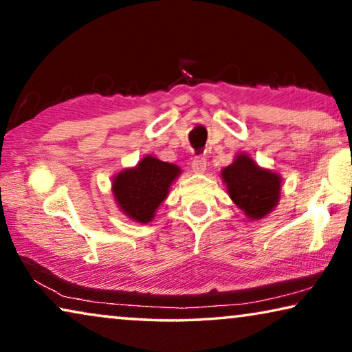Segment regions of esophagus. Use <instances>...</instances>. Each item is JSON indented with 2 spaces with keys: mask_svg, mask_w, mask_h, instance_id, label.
I'll return each instance as SVG.
<instances>
[{
  "mask_svg": "<svg viewBox=\"0 0 352 352\" xmlns=\"http://www.w3.org/2000/svg\"><path fill=\"white\" fill-rule=\"evenodd\" d=\"M191 167H192V172H195V174H204L207 169V161L204 160V157H196V160L191 162Z\"/></svg>",
  "mask_w": 352,
  "mask_h": 352,
  "instance_id": "1",
  "label": "esophagus"
}]
</instances>
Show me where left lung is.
<instances>
[{
	"label": "left lung",
	"mask_w": 352,
	"mask_h": 352,
	"mask_svg": "<svg viewBox=\"0 0 352 352\" xmlns=\"http://www.w3.org/2000/svg\"><path fill=\"white\" fill-rule=\"evenodd\" d=\"M231 201L249 220H261L279 204L282 177L276 170L260 167L245 153L220 172Z\"/></svg>",
	"instance_id": "obj_1"
}]
</instances>
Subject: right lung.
<instances>
[{
    "instance_id": "1",
    "label": "right lung",
    "mask_w": 352,
    "mask_h": 352,
    "mask_svg": "<svg viewBox=\"0 0 352 352\" xmlns=\"http://www.w3.org/2000/svg\"><path fill=\"white\" fill-rule=\"evenodd\" d=\"M180 174L178 166L146 155L137 166L122 169L113 177V197L127 219L142 225L150 223Z\"/></svg>"
}]
</instances>
